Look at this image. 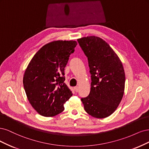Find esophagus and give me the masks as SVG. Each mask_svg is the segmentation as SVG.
Instances as JSON below:
<instances>
[{"label":"esophagus","mask_w":149,"mask_h":149,"mask_svg":"<svg viewBox=\"0 0 149 149\" xmlns=\"http://www.w3.org/2000/svg\"><path fill=\"white\" fill-rule=\"evenodd\" d=\"M74 90H75V92H78V91H79V87H74Z\"/></svg>","instance_id":"obj_1"}]
</instances>
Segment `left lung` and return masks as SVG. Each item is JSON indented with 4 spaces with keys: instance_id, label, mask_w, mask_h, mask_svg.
<instances>
[{
    "instance_id": "obj_1",
    "label": "left lung",
    "mask_w": 149,
    "mask_h": 149,
    "mask_svg": "<svg viewBox=\"0 0 149 149\" xmlns=\"http://www.w3.org/2000/svg\"><path fill=\"white\" fill-rule=\"evenodd\" d=\"M77 41L88 58L92 79L88 96L81 98L84 109L94 118H107L114 112L123 97L125 73L123 64L102 38L90 36Z\"/></svg>"
}]
</instances>
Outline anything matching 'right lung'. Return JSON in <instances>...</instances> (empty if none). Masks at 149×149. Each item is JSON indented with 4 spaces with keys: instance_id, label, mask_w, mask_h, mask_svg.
Listing matches in <instances>:
<instances>
[{
    "instance_id": "add662e5",
    "label": "right lung",
    "mask_w": 149,
    "mask_h": 149,
    "mask_svg": "<svg viewBox=\"0 0 149 149\" xmlns=\"http://www.w3.org/2000/svg\"><path fill=\"white\" fill-rule=\"evenodd\" d=\"M77 45L75 41H54L33 56L23 76L25 93L33 108L41 116L52 117L64 111L72 95L64 83V69Z\"/></svg>"
}]
</instances>
